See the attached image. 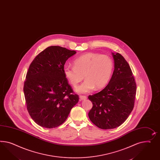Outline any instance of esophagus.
<instances>
[{"instance_id":"34e87169","label":"esophagus","mask_w":160,"mask_h":160,"mask_svg":"<svg viewBox=\"0 0 160 160\" xmlns=\"http://www.w3.org/2000/svg\"><path fill=\"white\" fill-rule=\"evenodd\" d=\"M86 99H87L86 96H85V95H80V101Z\"/></svg>"}]
</instances>
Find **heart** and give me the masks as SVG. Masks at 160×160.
Segmentation results:
<instances>
[{"label":"heart","mask_w":160,"mask_h":160,"mask_svg":"<svg viewBox=\"0 0 160 160\" xmlns=\"http://www.w3.org/2000/svg\"><path fill=\"white\" fill-rule=\"evenodd\" d=\"M74 66L65 65L63 72L65 77L72 86L76 87L84 76L86 80L77 87L78 93H87L106 86L111 78L113 61L111 56L98 53L89 52L77 58Z\"/></svg>","instance_id":"heart-1"}]
</instances>
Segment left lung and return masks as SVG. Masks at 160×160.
Returning a JSON list of instances; mask_svg holds the SVG:
<instances>
[{"mask_svg": "<svg viewBox=\"0 0 160 160\" xmlns=\"http://www.w3.org/2000/svg\"><path fill=\"white\" fill-rule=\"evenodd\" d=\"M114 71L108 85L88 98L92 103L88 112L90 121L102 129L121 125L134 105L136 83L129 63L120 53H112Z\"/></svg>", "mask_w": 160, "mask_h": 160, "instance_id": "left-lung-1", "label": "left lung"}]
</instances>
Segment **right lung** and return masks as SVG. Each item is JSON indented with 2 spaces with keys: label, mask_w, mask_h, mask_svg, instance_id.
Segmentation results:
<instances>
[{
  "label": "right lung",
  "mask_w": 160,
  "mask_h": 160,
  "mask_svg": "<svg viewBox=\"0 0 160 160\" xmlns=\"http://www.w3.org/2000/svg\"><path fill=\"white\" fill-rule=\"evenodd\" d=\"M76 53L51 46L31 63L23 90L27 111L41 127L52 129L62 125L78 101L63 72L66 61Z\"/></svg>",
  "instance_id": "right-lung-1"
}]
</instances>
